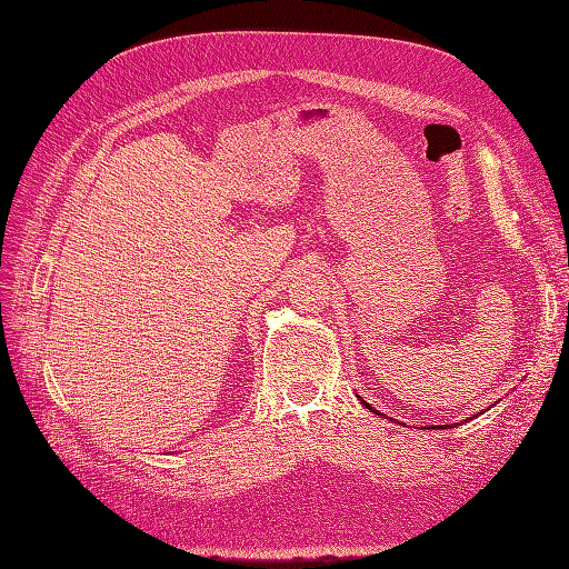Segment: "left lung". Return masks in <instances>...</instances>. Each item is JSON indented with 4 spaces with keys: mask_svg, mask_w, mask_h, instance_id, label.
Returning a JSON list of instances; mask_svg holds the SVG:
<instances>
[{
    "mask_svg": "<svg viewBox=\"0 0 569 569\" xmlns=\"http://www.w3.org/2000/svg\"><path fill=\"white\" fill-rule=\"evenodd\" d=\"M363 403H366V401H363ZM366 408H368V410H372V408H370V406H368V403H366Z\"/></svg>",
    "mask_w": 569,
    "mask_h": 569,
    "instance_id": "8db88e82",
    "label": "left lung"
}]
</instances>
